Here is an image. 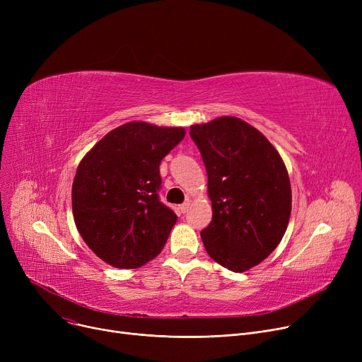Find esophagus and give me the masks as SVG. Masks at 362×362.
Returning a JSON list of instances; mask_svg holds the SVG:
<instances>
[{
  "label": "esophagus",
  "instance_id": "34e87169",
  "mask_svg": "<svg viewBox=\"0 0 362 362\" xmlns=\"http://www.w3.org/2000/svg\"><path fill=\"white\" fill-rule=\"evenodd\" d=\"M189 206H191V202H189V201H186V202H183L182 205H179V210H180V213H186L187 210H189Z\"/></svg>",
  "mask_w": 362,
  "mask_h": 362
}]
</instances>
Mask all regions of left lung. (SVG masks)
<instances>
[{
  "label": "left lung",
  "instance_id": "obj_1",
  "mask_svg": "<svg viewBox=\"0 0 362 362\" xmlns=\"http://www.w3.org/2000/svg\"><path fill=\"white\" fill-rule=\"evenodd\" d=\"M208 176L213 218L201 232L205 250L242 273L267 258L291 218L286 165L261 132L236 117L194 124L189 132Z\"/></svg>",
  "mask_w": 362,
  "mask_h": 362
}]
</instances>
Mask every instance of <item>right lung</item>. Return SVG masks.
<instances>
[{
    "label": "right lung",
    "instance_id": "right-lung-1",
    "mask_svg": "<svg viewBox=\"0 0 362 362\" xmlns=\"http://www.w3.org/2000/svg\"><path fill=\"white\" fill-rule=\"evenodd\" d=\"M185 138L182 127L126 123L81 161L71 187L74 223L89 248L117 269L156 258L177 216L160 201L161 160Z\"/></svg>",
    "mask_w": 362,
    "mask_h": 362
}]
</instances>
